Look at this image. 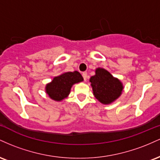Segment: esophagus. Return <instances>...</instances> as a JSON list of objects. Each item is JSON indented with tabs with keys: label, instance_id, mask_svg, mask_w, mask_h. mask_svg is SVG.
Listing matches in <instances>:
<instances>
[{
	"label": "esophagus",
	"instance_id": "esophagus-1",
	"mask_svg": "<svg viewBox=\"0 0 160 160\" xmlns=\"http://www.w3.org/2000/svg\"><path fill=\"white\" fill-rule=\"evenodd\" d=\"M82 78H83L84 80H86V79H87V73L86 72H82Z\"/></svg>",
	"mask_w": 160,
	"mask_h": 160
}]
</instances>
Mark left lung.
I'll use <instances>...</instances> for the list:
<instances>
[{
  "instance_id": "obj_1",
  "label": "left lung",
  "mask_w": 160,
  "mask_h": 160,
  "mask_svg": "<svg viewBox=\"0 0 160 160\" xmlns=\"http://www.w3.org/2000/svg\"><path fill=\"white\" fill-rule=\"evenodd\" d=\"M89 81L95 97L103 104H110L118 98L123 89L120 80L103 68H97Z\"/></svg>"
}]
</instances>
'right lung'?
Instances as JSON below:
<instances>
[{
    "label": "right lung",
    "instance_id": "add662e5",
    "mask_svg": "<svg viewBox=\"0 0 160 160\" xmlns=\"http://www.w3.org/2000/svg\"><path fill=\"white\" fill-rule=\"evenodd\" d=\"M83 80L78 71L66 72L56 77L50 83L46 86V92L55 101H62L68 95L71 86Z\"/></svg>",
    "mask_w": 160,
    "mask_h": 160
}]
</instances>
